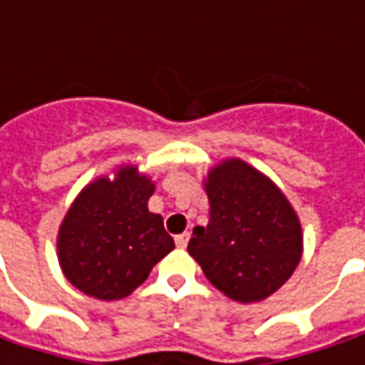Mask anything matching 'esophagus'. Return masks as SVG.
<instances>
[{"label": "esophagus", "instance_id": "esophagus-1", "mask_svg": "<svg viewBox=\"0 0 365 365\" xmlns=\"http://www.w3.org/2000/svg\"><path fill=\"white\" fill-rule=\"evenodd\" d=\"M187 240H190V234H187V232L175 235V245H178V247H185V245H187Z\"/></svg>", "mask_w": 365, "mask_h": 365}]
</instances>
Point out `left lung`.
I'll return each instance as SVG.
<instances>
[{"label": "left lung", "instance_id": "8db88e82", "mask_svg": "<svg viewBox=\"0 0 365 365\" xmlns=\"http://www.w3.org/2000/svg\"><path fill=\"white\" fill-rule=\"evenodd\" d=\"M210 222L193 227L187 252L222 294L262 302L286 284L302 259L304 235L292 203L267 175L237 158L203 182Z\"/></svg>", "mask_w": 365, "mask_h": 365}]
</instances>
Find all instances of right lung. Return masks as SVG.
Listing matches in <instances>:
<instances>
[{
	"label": "right lung",
	"mask_w": 365,
	"mask_h": 365,
	"mask_svg": "<svg viewBox=\"0 0 365 365\" xmlns=\"http://www.w3.org/2000/svg\"><path fill=\"white\" fill-rule=\"evenodd\" d=\"M155 183L135 165L88 183L71 203L58 234V259L71 286L89 297L121 299L141 286L172 252L160 214L148 210Z\"/></svg>",
	"instance_id": "1"
}]
</instances>
